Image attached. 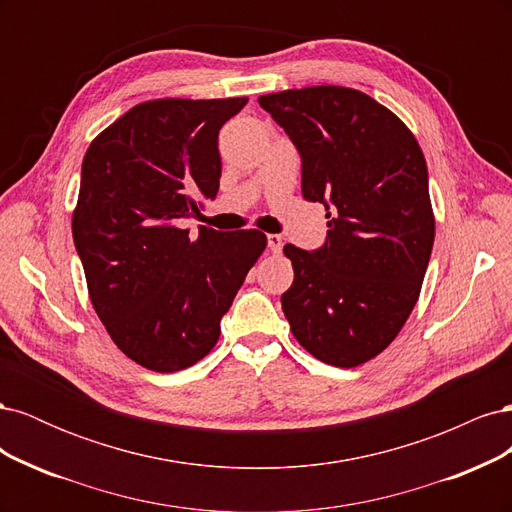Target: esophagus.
Listing matches in <instances>:
<instances>
[{
	"label": "esophagus",
	"mask_w": 512,
	"mask_h": 512,
	"mask_svg": "<svg viewBox=\"0 0 512 512\" xmlns=\"http://www.w3.org/2000/svg\"><path fill=\"white\" fill-rule=\"evenodd\" d=\"M267 243H269V250L273 254L282 252V237L280 235H267Z\"/></svg>",
	"instance_id": "34e87169"
}]
</instances>
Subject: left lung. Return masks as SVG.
<instances>
[{"label": "left lung", "instance_id": "8db88e82", "mask_svg": "<svg viewBox=\"0 0 512 512\" xmlns=\"http://www.w3.org/2000/svg\"><path fill=\"white\" fill-rule=\"evenodd\" d=\"M297 145L301 192L327 209V243H286L282 294L294 339L318 361L359 367L397 337L421 294L433 218L421 145L359 89L316 85L258 98Z\"/></svg>", "mask_w": 512, "mask_h": 512}]
</instances>
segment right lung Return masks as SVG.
Masks as SVG:
<instances>
[{
	"instance_id": "right-lung-1",
	"label": "right lung",
	"mask_w": 512,
	"mask_h": 512,
	"mask_svg": "<svg viewBox=\"0 0 512 512\" xmlns=\"http://www.w3.org/2000/svg\"><path fill=\"white\" fill-rule=\"evenodd\" d=\"M247 98H158L132 106L91 141L72 211L87 292L115 346L160 374L192 367L220 339V320L267 235L198 228L220 188L218 134Z\"/></svg>"
}]
</instances>
